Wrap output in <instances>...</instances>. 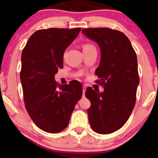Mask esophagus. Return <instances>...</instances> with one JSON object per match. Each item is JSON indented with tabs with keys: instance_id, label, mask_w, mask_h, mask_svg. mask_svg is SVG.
I'll list each match as a JSON object with an SVG mask.
<instances>
[{
	"instance_id": "34e87169",
	"label": "esophagus",
	"mask_w": 158,
	"mask_h": 158,
	"mask_svg": "<svg viewBox=\"0 0 158 158\" xmlns=\"http://www.w3.org/2000/svg\"><path fill=\"white\" fill-rule=\"evenodd\" d=\"M86 86L85 85H83V96L84 95H85V90H86Z\"/></svg>"
}]
</instances>
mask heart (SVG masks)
Masks as SVG:
<instances>
[{"instance_id":"b5f03b06","label":"heart","mask_w":158,"mask_h":158,"mask_svg":"<svg viewBox=\"0 0 158 158\" xmlns=\"http://www.w3.org/2000/svg\"><path fill=\"white\" fill-rule=\"evenodd\" d=\"M93 47L92 45H90V44H85L83 47V49H86V48H89V47Z\"/></svg>"}]
</instances>
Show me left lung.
Instances as JSON below:
<instances>
[{
	"mask_svg": "<svg viewBox=\"0 0 158 158\" xmlns=\"http://www.w3.org/2000/svg\"><path fill=\"white\" fill-rule=\"evenodd\" d=\"M81 31L100 48L96 75L104 89H86L85 96L90 101L88 119L94 131L111 134L124 126L135 107L139 83L137 55L129 39L117 30L93 28Z\"/></svg>",
	"mask_w": 158,
	"mask_h": 158,
	"instance_id": "left-lung-1",
	"label": "left lung"
}]
</instances>
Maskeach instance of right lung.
<instances>
[{"label":"right lung","instance_id":"obj_1","mask_svg":"<svg viewBox=\"0 0 158 158\" xmlns=\"http://www.w3.org/2000/svg\"><path fill=\"white\" fill-rule=\"evenodd\" d=\"M81 30H39L30 36L22 51L20 79L26 109L36 126L46 132L65 129L82 97L80 82L59 85L55 80L58 69L63 68L64 51Z\"/></svg>","mask_w":158,"mask_h":158}]
</instances>
